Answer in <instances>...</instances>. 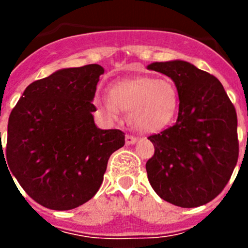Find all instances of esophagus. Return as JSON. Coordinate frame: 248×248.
<instances>
[{
    "mask_svg": "<svg viewBox=\"0 0 248 248\" xmlns=\"http://www.w3.org/2000/svg\"><path fill=\"white\" fill-rule=\"evenodd\" d=\"M137 140H138V138L134 137V135H129V134L125 135L126 145H131V144H135V143H137Z\"/></svg>",
    "mask_w": 248,
    "mask_h": 248,
    "instance_id": "esophagus-1",
    "label": "esophagus"
}]
</instances>
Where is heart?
I'll return each mask as SVG.
<instances>
[{
    "label": "heart",
    "instance_id": "obj_1",
    "mask_svg": "<svg viewBox=\"0 0 248 248\" xmlns=\"http://www.w3.org/2000/svg\"><path fill=\"white\" fill-rule=\"evenodd\" d=\"M95 102L108 117L117 118L120 110L126 111L135 128L153 133L172 119L179 94L171 80L141 77L117 82L111 85L110 95H99Z\"/></svg>",
    "mask_w": 248,
    "mask_h": 248
}]
</instances>
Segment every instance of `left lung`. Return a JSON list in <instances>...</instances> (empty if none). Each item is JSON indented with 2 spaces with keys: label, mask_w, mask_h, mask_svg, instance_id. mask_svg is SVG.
I'll list each match as a JSON object with an SVG mask.
<instances>
[{
  "label": "left lung",
  "mask_w": 248,
  "mask_h": 248,
  "mask_svg": "<svg viewBox=\"0 0 248 248\" xmlns=\"http://www.w3.org/2000/svg\"><path fill=\"white\" fill-rule=\"evenodd\" d=\"M148 69L170 77L179 93L174 125L149 135L151 187L163 200L198 207L227 185L238 160L237 114L220 80L189 62H155Z\"/></svg>",
  "instance_id": "obj_1"
}]
</instances>
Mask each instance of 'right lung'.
<instances>
[{"instance_id":"obj_1","label":"right lung","mask_w":248,"mask_h":248,"mask_svg":"<svg viewBox=\"0 0 248 248\" xmlns=\"http://www.w3.org/2000/svg\"><path fill=\"white\" fill-rule=\"evenodd\" d=\"M103 73L99 64L54 72L31 83L11 111L0 156L26 194L47 209L64 211L91 200L110 155L125 144L122 130L94 124L92 100Z\"/></svg>"}]
</instances>
